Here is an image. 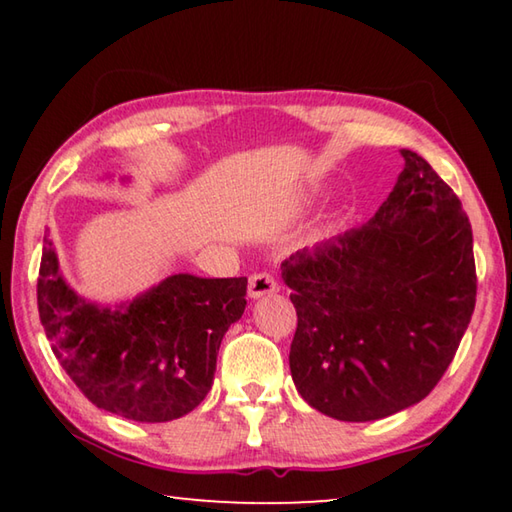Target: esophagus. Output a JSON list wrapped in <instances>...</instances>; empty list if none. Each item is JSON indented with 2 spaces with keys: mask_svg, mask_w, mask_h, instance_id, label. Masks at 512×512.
<instances>
[{
  "mask_svg": "<svg viewBox=\"0 0 512 512\" xmlns=\"http://www.w3.org/2000/svg\"><path fill=\"white\" fill-rule=\"evenodd\" d=\"M277 291V282L271 273H255L248 280V296L250 298H264Z\"/></svg>",
  "mask_w": 512,
  "mask_h": 512,
  "instance_id": "34e87169",
  "label": "esophagus"
}]
</instances>
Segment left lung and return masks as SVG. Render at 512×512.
Returning <instances> with one entry per match:
<instances>
[{"label": "left lung", "mask_w": 512, "mask_h": 512, "mask_svg": "<svg viewBox=\"0 0 512 512\" xmlns=\"http://www.w3.org/2000/svg\"><path fill=\"white\" fill-rule=\"evenodd\" d=\"M393 192L361 228L282 262L298 314V393L343 422L424 400L452 363L476 302L472 225L458 196L402 149Z\"/></svg>", "instance_id": "8db88e82"}]
</instances>
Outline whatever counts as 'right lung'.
Segmentation results:
<instances>
[{"instance_id": "right-lung-1", "label": "right lung", "mask_w": 512, "mask_h": 512, "mask_svg": "<svg viewBox=\"0 0 512 512\" xmlns=\"http://www.w3.org/2000/svg\"><path fill=\"white\" fill-rule=\"evenodd\" d=\"M246 277H164L117 307L69 289L45 235L40 323L63 370L99 409L135 422L183 418L212 388L216 354L246 309Z\"/></svg>"}]
</instances>
